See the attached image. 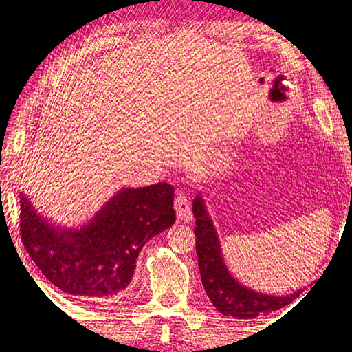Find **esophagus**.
Instances as JSON below:
<instances>
[{
    "mask_svg": "<svg viewBox=\"0 0 352 352\" xmlns=\"http://www.w3.org/2000/svg\"><path fill=\"white\" fill-rule=\"evenodd\" d=\"M174 208L177 212V218L183 222H190L192 221V208L189 204L188 197L184 193H178L175 201H174Z\"/></svg>",
    "mask_w": 352,
    "mask_h": 352,
    "instance_id": "obj_1",
    "label": "esophagus"
}]
</instances>
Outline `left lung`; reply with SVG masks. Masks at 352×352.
<instances>
[{
	"label": "left lung",
	"mask_w": 352,
	"mask_h": 352,
	"mask_svg": "<svg viewBox=\"0 0 352 352\" xmlns=\"http://www.w3.org/2000/svg\"><path fill=\"white\" fill-rule=\"evenodd\" d=\"M192 212L197 219L195 237L201 281L212 304L223 315L252 319L284 307L302 294L305 287L290 295H269L239 283L223 261L219 237L201 193L193 199Z\"/></svg>",
	"instance_id": "obj_1"
}]
</instances>
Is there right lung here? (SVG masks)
<instances>
[{"label":"right lung","mask_w":352,"mask_h":352,"mask_svg":"<svg viewBox=\"0 0 352 352\" xmlns=\"http://www.w3.org/2000/svg\"><path fill=\"white\" fill-rule=\"evenodd\" d=\"M21 237L41 272L81 300L111 302L131 283L144 245L174 226V188H124L87 223L63 228L37 213L21 193Z\"/></svg>","instance_id":"right-lung-1"}]
</instances>
